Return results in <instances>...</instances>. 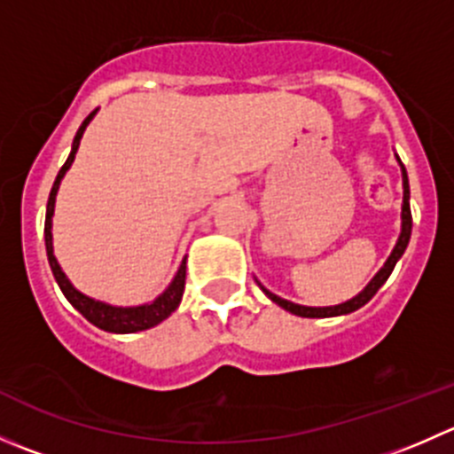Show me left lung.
Instances as JSON below:
<instances>
[{
	"mask_svg": "<svg viewBox=\"0 0 454 454\" xmlns=\"http://www.w3.org/2000/svg\"><path fill=\"white\" fill-rule=\"evenodd\" d=\"M397 158V155H395ZM397 162H400V168H402V189H404V198H402V228H400V237H397L395 246H393L391 254H388V259L384 261L382 268L375 272V277L371 278V281L364 286L363 292H358V294L354 296V299L345 301V303H338V305H329V308H308V305H299V303H292V301H286L281 299V296L272 294L270 290H265L263 286H261L259 281V287L263 290V294L268 296L272 303H277L278 308H283L286 312H292L296 316H303V318H332V316H345V314H351L356 312V309H360L363 305H367L371 299H373L375 292L380 290V287L384 286V281H387L388 277H391L393 268H395L397 261L402 259V254H404L406 246H409V239H411V228H413V217H411V189H409V176H406V168L404 164H402V160L397 158Z\"/></svg>",
	"mask_w": 454,
	"mask_h": 454,
	"instance_id": "1",
	"label": "left lung"
}]
</instances>
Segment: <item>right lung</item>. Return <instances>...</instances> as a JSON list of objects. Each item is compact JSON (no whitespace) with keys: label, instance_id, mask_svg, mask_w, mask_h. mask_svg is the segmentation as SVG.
<instances>
[{"label":"right lung","instance_id":"1","mask_svg":"<svg viewBox=\"0 0 454 454\" xmlns=\"http://www.w3.org/2000/svg\"><path fill=\"white\" fill-rule=\"evenodd\" d=\"M96 112H98V109H94V112L85 118L83 125L79 127V131H76L74 142H72L70 155H67L66 164L61 167V171H59L57 180H54V184H52V191H50L48 208H45V228H43L45 253H48L50 268H52L54 278H57L59 287H61V292L66 294V299L70 301L72 308L79 309V312L83 314L91 325H96V327L103 329V332H109V333L145 332V329H151V327H155V325L162 323V320H167L168 316L176 312L177 305H180L182 294H184V281H186V256L182 259L176 277H173V281L168 283L167 290H164L162 294L155 296L151 303L129 305V308H122V305H109V303H105V301H96V299H91V296L83 294L81 290H76V287L70 283V278L66 277V272L61 270V265H59L57 256H54V246H52L54 201H57V193H59V186H61V180L66 177V173L70 171L72 162H74L76 151H79L81 138H83L87 125H90L91 118L96 116Z\"/></svg>","mask_w":454,"mask_h":454}]
</instances>
